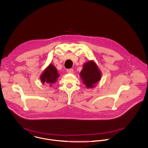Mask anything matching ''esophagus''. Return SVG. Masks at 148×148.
I'll return each mask as SVG.
<instances>
[{
    "label": "esophagus",
    "instance_id": "1",
    "mask_svg": "<svg viewBox=\"0 0 148 148\" xmlns=\"http://www.w3.org/2000/svg\"><path fill=\"white\" fill-rule=\"evenodd\" d=\"M66 72L68 73H73V69H68L66 70Z\"/></svg>",
    "mask_w": 148,
    "mask_h": 148
}]
</instances>
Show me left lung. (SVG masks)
I'll use <instances>...</instances> for the list:
<instances>
[{"label":"left lung","instance_id":"left-lung-1","mask_svg":"<svg viewBox=\"0 0 148 148\" xmlns=\"http://www.w3.org/2000/svg\"><path fill=\"white\" fill-rule=\"evenodd\" d=\"M80 76L86 88H92L100 81L101 74L96 63L93 61H89L84 64Z\"/></svg>","mask_w":148,"mask_h":148}]
</instances>
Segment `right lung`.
Listing matches in <instances>:
<instances>
[{
	"mask_svg": "<svg viewBox=\"0 0 148 148\" xmlns=\"http://www.w3.org/2000/svg\"><path fill=\"white\" fill-rule=\"evenodd\" d=\"M59 77L56 68L52 64H49L41 75L40 80L42 84L50 86L57 81Z\"/></svg>",
	"mask_w": 148,
	"mask_h": 148,
	"instance_id": "add662e5",
	"label": "right lung"
}]
</instances>
